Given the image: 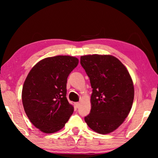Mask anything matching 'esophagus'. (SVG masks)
<instances>
[{"label":"esophagus","instance_id":"esophagus-1","mask_svg":"<svg viewBox=\"0 0 158 158\" xmlns=\"http://www.w3.org/2000/svg\"><path fill=\"white\" fill-rule=\"evenodd\" d=\"M75 106L77 108H79L80 106V103L79 102H76L75 103Z\"/></svg>","mask_w":158,"mask_h":158}]
</instances>
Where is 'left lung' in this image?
<instances>
[{"label": "left lung", "mask_w": 158, "mask_h": 158, "mask_svg": "<svg viewBox=\"0 0 158 158\" xmlns=\"http://www.w3.org/2000/svg\"><path fill=\"white\" fill-rule=\"evenodd\" d=\"M80 63L93 89L91 109L85 121L99 134L114 132L124 122L132 106L135 89L129 72L111 55L82 56Z\"/></svg>", "instance_id": "obj_1"}]
</instances>
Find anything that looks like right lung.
Returning <instances> with one entry per match:
<instances>
[{
  "instance_id": "obj_1",
  "label": "right lung",
  "mask_w": 158,
  "mask_h": 158,
  "mask_svg": "<svg viewBox=\"0 0 158 158\" xmlns=\"http://www.w3.org/2000/svg\"><path fill=\"white\" fill-rule=\"evenodd\" d=\"M78 58L56 56L39 61L29 72L22 89V103L35 127L47 134L60 130L74 111L66 98L67 79Z\"/></svg>"
}]
</instances>
